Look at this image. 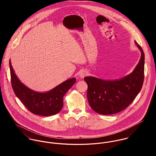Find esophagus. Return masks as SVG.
Returning <instances> with one entry per match:
<instances>
[{"label":"esophagus","mask_w":156,"mask_h":156,"mask_svg":"<svg viewBox=\"0 0 156 156\" xmlns=\"http://www.w3.org/2000/svg\"><path fill=\"white\" fill-rule=\"evenodd\" d=\"M87 75V72L85 70H82L80 73H79V77L80 78H83L85 76H86Z\"/></svg>","instance_id":"1"}]
</instances>
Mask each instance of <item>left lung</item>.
Returning a JSON list of instances; mask_svg holds the SVG:
<instances>
[{
    "mask_svg": "<svg viewBox=\"0 0 156 156\" xmlns=\"http://www.w3.org/2000/svg\"><path fill=\"white\" fill-rule=\"evenodd\" d=\"M141 53L140 61L132 73L115 80H103L95 77H84L88 85L87 98L90 108L101 115H112L125 109L140 91L144 79L145 55L141 47L134 41Z\"/></svg>",
    "mask_w": 156,
    "mask_h": 156,
    "instance_id": "obj_1",
    "label": "left lung"
}]
</instances>
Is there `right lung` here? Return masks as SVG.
<instances>
[{
  "mask_svg": "<svg viewBox=\"0 0 156 156\" xmlns=\"http://www.w3.org/2000/svg\"><path fill=\"white\" fill-rule=\"evenodd\" d=\"M9 68L12 87L15 94L29 111L40 116H51L61 111L64 95L76 81L73 77L48 91L40 92L29 88L21 82L14 73L11 60Z\"/></svg>",
  "mask_w": 156,
  "mask_h": 156,
  "instance_id": "obj_1",
  "label": "right lung"
}]
</instances>
